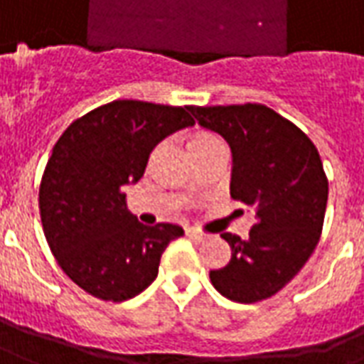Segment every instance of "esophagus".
Here are the masks:
<instances>
[{"label":"esophagus","instance_id":"34e87169","mask_svg":"<svg viewBox=\"0 0 364 364\" xmlns=\"http://www.w3.org/2000/svg\"><path fill=\"white\" fill-rule=\"evenodd\" d=\"M185 235L189 236V238H193V240H197V242L205 240V235L199 232V230H195V228H187V230H185Z\"/></svg>","mask_w":364,"mask_h":364}]
</instances>
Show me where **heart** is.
Returning <instances> with one entry per match:
<instances>
[{
	"mask_svg": "<svg viewBox=\"0 0 364 364\" xmlns=\"http://www.w3.org/2000/svg\"><path fill=\"white\" fill-rule=\"evenodd\" d=\"M223 146V141L218 139V136H215L213 132H207V129H197L189 136V151L191 154H197V151H205V149H210V147Z\"/></svg>",
	"mask_w": 364,
	"mask_h": 364,
	"instance_id": "1",
	"label": "heart"
}]
</instances>
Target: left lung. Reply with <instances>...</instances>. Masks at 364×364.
I'll use <instances>...</instances> for the list:
<instances>
[{"instance_id": "1", "label": "left lung", "mask_w": 364, "mask_h": 364, "mask_svg": "<svg viewBox=\"0 0 364 364\" xmlns=\"http://www.w3.org/2000/svg\"><path fill=\"white\" fill-rule=\"evenodd\" d=\"M189 112L230 146V197L256 213L246 240L223 235L232 254L225 268L210 270V282L238 304L272 297L304 268L321 236L329 183L319 151L296 124L264 104Z\"/></svg>"}]
</instances>
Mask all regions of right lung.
I'll return each mask as SVG.
<instances>
[{"instance_id":"1","label":"right lung","mask_w":364,"mask_h":364,"mask_svg":"<svg viewBox=\"0 0 364 364\" xmlns=\"http://www.w3.org/2000/svg\"><path fill=\"white\" fill-rule=\"evenodd\" d=\"M193 124L189 106L114 100L73 122L53 147L39 187L43 232L63 272L90 296L141 294L167 244L183 236L177 225H141L124 187L144 177L161 139Z\"/></svg>"}]
</instances>
